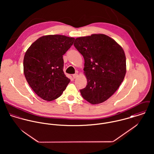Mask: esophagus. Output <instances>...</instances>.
I'll use <instances>...</instances> for the list:
<instances>
[{
	"label": "esophagus",
	"instance_id": "esophagus-1",
	"mask_svg": "<svg viewBox=\"0 0 154 154\" xmlns=\"http://www.w3.org/2000/svg\"><path fill=\"white\" fill-rule=\"evenodd\" d=\"M72 76H73V78L74 79H75V78H76L78 76V75L77 73H75V74H73V75H72Z\"/></svg>",
	"mask_w": 154,
	"mask_h": 154
}]
</instances>
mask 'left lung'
I'll use <instances>...</instances> for the list:
<instances>
[{
  "mask_svg": "<svg viewBox=\"0 0 154 154\" xmlns=\"http://www.w3.org/2000/svg\"><path fill=\"white\" fill-rule=\"evenodd\" d=\"M74 46L85 60L86 87L82 97L92 104L104 102L117 91L126 72V59L122 47L110 37L92 34L75 39Z\"/></svg>",
  "mask_w": 154,
  "mask_h": 154,
  "instance_id": "obj_1",
  "label": "left lung"
}]
</instances>
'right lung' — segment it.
<instances>
[{
	"instance_id": "right-lung-1",
	"label": "right lung",
	"mask_w": 154,
	"mask_h": 154,
	"mask_svg": "<svg viewBox=\"0 0 154 154\" xmlns=\"http://www.w3.org/2000/svg\"><path fill=\"white\" fill-rule=\"evenodd\" d=\"M74 40L62 35H44L26 50L23 62L25 77L34 92L44 100L59 98L69 83L63 70V55Z\"/></svg>"
}]
</instances>
